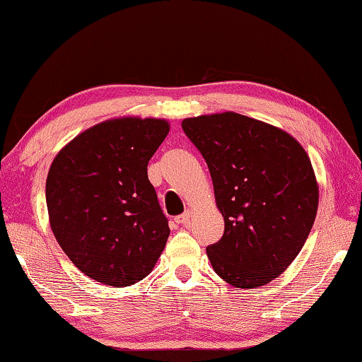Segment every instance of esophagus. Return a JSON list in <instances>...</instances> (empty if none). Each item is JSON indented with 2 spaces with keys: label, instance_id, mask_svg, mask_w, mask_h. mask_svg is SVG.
I'll list each match as a JSON object with an SVG mask.
<instances>
[{
  "label": "esophagus",
  "instance_id": "obj_1",
  "mask_svg": "<svg viewBox=\"0 0 362 362\" xmlns=\"http://www.w3.org/2000/svg\"><path fill=\"white\" fill-rule=\"evenodd\" d=\"M189 218H192V211H187V212H183L182 216L175 217V222L179 223V225H188L189 223Z\"/></svg>",
  "mask_w": 362,
  "mask_h": 362
}]
</instances>
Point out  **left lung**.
I'll list each match as a JSON object with an SVG mask.
<instances>
[{"label":"left lung","instance_id":"obj_1","mask_svg":"<svg viewBox=\"0 0 362 362\" xmlns=\"http://www.w3.org/2000/svg\"><path fill=\"white\" fill-rule=\"evenodd\" d=\"M204 156L222 240L206 247L220 278L238 289L272 283L302 250L315 223L320 187L308 153L289 132L235 112L182 121Z\"/></svg>","mask_w":362,"mask_h":362}]
</instances>
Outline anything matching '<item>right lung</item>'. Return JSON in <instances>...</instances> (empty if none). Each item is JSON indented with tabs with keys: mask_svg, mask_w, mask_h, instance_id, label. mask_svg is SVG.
Masks as SVG:
<instances>
[{
	"mask_svg": "<svg viewBox=\"0 0 362 362\" xmlns=\"http://www.w3.org/2000/svg\"><path fill=\"white\" fill-rule=\"evenodd\" d=\"M163 118L119 116L70 140L49 168L46 204L59 246L86 276L124 287L155 268L169 236L146 166Z\"/></svg>",
	"mask_w": 362,
	"mask_h": 362,
	"instance_id": "1",
	"label": "right lung"
}]
</instances>
